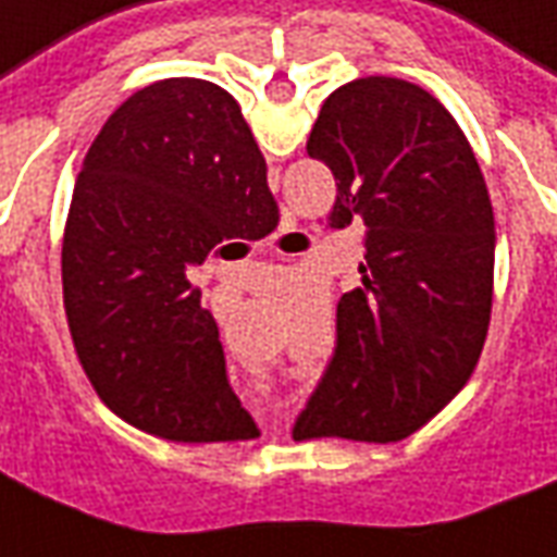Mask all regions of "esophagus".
<instances>
[{
	"instance_id": "1",
	"label": "esophagus",
	"mask_w": 557,
	"mask_h": 557,
	"mask_svg": "<svg viewBox=\"0 0 557 557\" xmlns=\"http://www.w3.org/2000/svg\"><path fill=\"white\" fill-rule=\"evenodd\" d=\"M297 231H294V227H287V231H282V236H278V243H294V239H297Z\"/></svg>"
}]
</instances>
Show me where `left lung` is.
<instances>
[{
    "instance_id": "8db88e82",
    "label": "left lung",
    "mask_w": 557,
    "mask_h": 557,
    "mask_svg": "<svg viewBox=\"0 0 557 557\" xmlns=\"http://www.w3.org/2000/svg\"><path fill=\"white\" fill-rule=\"evenodd\" d=\"M311 159L335 176L330 227L366 224L362 287L297 437L389 444L468 384L488 333L495 212L459 122L423 86L360 77L323 101Z\"/></svg>"
}]
</instances>
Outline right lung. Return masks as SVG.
Wrapping results in <instances>:
<instances>
[{"mask_svg": "<svg viewBox=\"0 0 557 557\" xmlns=\"http://www.w3.org/2000/svg\"><path fill=\"white\" fill-rule=\"evenodd\" d=\"M272 212L267 161L222 86L171 77L110 113L71 195L62 299L83 372L125 423L188 444L255 437L188 270Z\"/></svg>", "mask_w": 557, "mask_h": 557, "instance_id": "1", "label": "right lung"}]
</instances>
